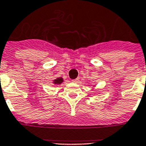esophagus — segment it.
<instances>
[{"instance_id": "esophagus-1", "label": "esophagus", "mask_w": 146, "mask_h": 146, "mask_svg": "<svg viewBox=\"0 0 146 146\" xmlns=\"http://www.w3.org/2000/svg\"><path fill=\"white\" fill-rule=\"evenodd\" d=\"M79 78H76V79H74V80H72V82L73 83H78V81Z\"/></svg>"}]
</instances>
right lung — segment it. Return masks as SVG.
Instances as JSON below:
<instances>
[{"instance_id":"add662e5","label":"right lung","mask_w":146,"mask_h":146,"mask_svg":"<svg viewBox=\"0 0 146 146\" xmlns=\"http://www.w3.org/2000/svg\"><path fill=\"white\" fill-rule=\"evenodd\" d=\"M63 78H57L56 79H55V80H53V82L52 83L54 84H61L63 82Z\"/></svg>"}]
</instances>
